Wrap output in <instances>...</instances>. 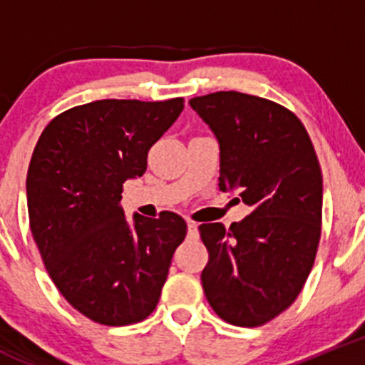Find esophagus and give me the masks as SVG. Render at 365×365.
Returning a JSON list of instances; mask_svg holds the SVG:
<instances>
[{
  "label": "esophagus",
  "instance_id": "obj_1",
  "mask_svg": "<svg viewBox=\"0 0 365 365\" xmlns=\"http://www.w3.org/2000/svg\"><path fill=\"white\" fill-rule=\"evenodd\" d=\"M187 231H189V237H196L197 235V224L194 220H189L187 222Z\"/></svg>",
  "mask_w": 365,
  "mask_h": 365
}]
</instances>
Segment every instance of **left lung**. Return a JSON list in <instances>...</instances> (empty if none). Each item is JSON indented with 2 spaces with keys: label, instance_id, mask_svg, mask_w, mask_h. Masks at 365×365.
<instances>
[{
  "label": "left lung",
  "instance_id": "left-lung-1",
  "mask_svg": "<svg viewBox=\"0 0 365 365\" xmlns=\"http://www.w3.org/2000/svg\"><path fill=\"white\" fill-rule=\"evenodd\" d=\"M189 104L219 141V189L251 210L227 230L200 226L205 295L224 322L264 325L295 302L314 264L323 206L314 146L295 114L267 98L217 91Z\"/></svg>",
  "mask_w": 365,
  "mask_h": 365
}]
</instances>
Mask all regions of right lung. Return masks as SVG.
Here are the masks:
<instances>
[{
	"mask_svg": "<svg viewBox=\"0 0 365 365\" xmlns=\"http://www.w3.org/2000/svg\"><path fill=\"white\" fill-rule=\"evenodd\" d=\"M182 111L183 98L90 102L54 118L36 143L26 178L33 240L65 300L95 323L152 314L185 238L178 213L127 220L120 206L123 183L143 176Z\"/></svg>",
	"mask_w": 365,
	"mask_h": 365,
	"instance_id": "1",
	"label": "right lung"
}]
</instances>
